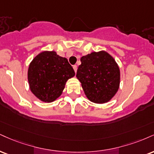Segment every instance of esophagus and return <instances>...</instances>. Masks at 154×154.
Wrapping results in <instances>:
<instances>
[{
    "instance_id": "34e87169",
    "label": "esophagus",
    "mask_w": 154,
    "mask_h": 154,
    "mask_svg": "<svg viewBox=\"0 0 154 154\" xmlns=\"http://www.w3.org/2000/svg\"><path fill=\"white\" fill-rule=\"evenodd\" d=\"M73 69H74V70H75V72H77V65H73Z\"/></svg>"
}]
</instances>
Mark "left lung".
Returning <instances> with one entry per match:
<instances>
[{"mask_svg":"<svg viewBox=\"0 0 154 154\" xmlns=\"http://www.w3.org/2000/svg\"><path fill=\"white\" fill-rule=\"evenodd\" d=\"M77 72L87 97L95 103H105L117 92L120 69L115 59L104 51L83 56Z\"/></svg>","mask_w":154,"mask_h":154,"instance_id":"8db88e82","label":"left lung"}]
</instances>
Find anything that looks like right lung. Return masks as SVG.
<instances>
[{"label": "right lung", "instance_id": "add662e5", "mask_svg": "<svg viewBox=\"0 0 154 154\" xmlns=\"http://www.w3.org/2000/svg\"><path fill=\"white\" fill-rule=\"evenodd\" d=\"M75 75L66 58L55 51H43L33 59L28 80L33 94L45 103L54 101L62 93L68 79Z\"/></svg>", "mask_w": 154, "mask_h": 154}]
</instances>
